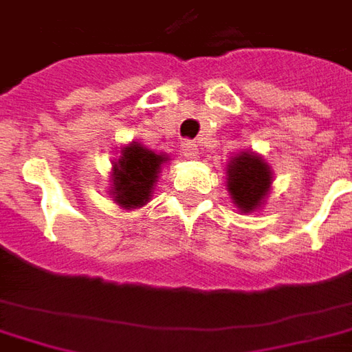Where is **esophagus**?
Instances as JSON below:
<instances>
[{"label":"esophagus","mask_w":352,"mask_h":352,"mask_svg":"<svg viewBox=\"0 0 352 352\" xmlns=\"http://www.w3.org/2000/svg\"><path fill=\"white\" fill-rule=\"evenodd\" d=\"M181 146H183V154L186 156V158H198V154H200V152H198V146H196L194 142L184 141Z\"/></svg>","instance_id":"esophagus-1"}]
</instances>
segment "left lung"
<instances>
[{"instance_id":"obj_1","label":"left lung","mask_w":352,"mask_h":352,"mask_svg":"<svg viewBox=\"0 0 352 352\" xmlns=\"http://www.w3.org/2000/svg\"><path fill=\"white\" fill-rule=\"evenodd\" d=\"M227 190L238 211L253 213L261 210L272 186V168L261 154L253 151H240L228 160Z\"/></svg>"}]
</instances>
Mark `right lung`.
Listing matches in <instances>:
<instances>
[{
  "label": "right lung",
  "instance_id": "add662e5",
  "mask_svg": "<svg viewBox=\"0 0 352 352\" xmlns=\"http://www.w3.org/2000/svg\"><path fill=\"white\" fill-rule=\"evenodd\" d=\"M169 162L166 152H156L142 142L131 141L122 146L112 175L108 194L122 210H139L151 201L162 168Z\"/></svg>",
  "mask_w": 352,
  "mask_h": 352
}]
</instances>
